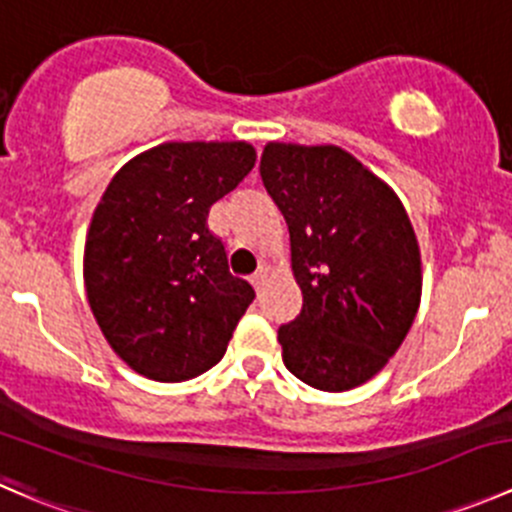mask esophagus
<instances>
[{"label":"esophagus","mask_w":512,"mask_h":512,"mask_svg":"<svg viewBox=\"0 0 512 512\" xmlns=\"http://www.w3.org/2000/svg\"><path fill=\"white\" fill-rule=\"evenodd\" d=\"M265 280H267V267H257V272L252 275L250 282L257 287V290H260V285H265Z\"/></svg>","instance_id":"esophagus-1"}]
</instances>
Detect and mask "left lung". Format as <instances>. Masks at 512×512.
Returning <instances> with one entry per match:
<instances>
[{"label": "left lung", "instance_id": "left-lung-1", "mask_svg": "<svg viewBox=\"0 0 512 512\" xmlns=\"http://www.w3.org/2000/svg\"><path fill=\"white\" fill-rule=\"evenodd\" d=\"M267 195L290 230L302 310L280 325L287 370L310 388L345 393L398 352L423 292L420 247L400 197L335 145L267 142Z\"/></svg>", "mask_w": 512, "mask_h": 512}]
</instances>
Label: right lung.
Here are the masks:
<instances>
[{
    "mask_svg": "<svg viewBox=\"0 0 512 512\" xmlns=\"http://www.w3.org/2000/svg\"><path fill=\"white\" fill-rule=\"evenodd\" d=\"M247 142H165L104 190L84 242V287L109 347L140 375L182 382L222 360L255 290L207 227L255 167Z\"/></svg>",
    "mask_w": 512,
    "mask_h": 512,
    "instance_id": "obj_1",
    "label": "right lung"
}]
</instances>
